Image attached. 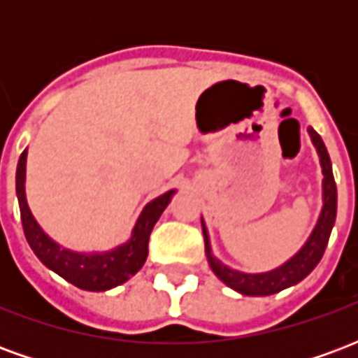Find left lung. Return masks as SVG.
I'll return each mask as SVG.
<instances>
[{"label": "left lung", "instance_id": "left-lung-1", "mask_svg": "<svg viewBox=\"0 0 358 358\" xmlns=\"http://www.w3.org/2000/svg\"><path fill=\"white\" fill-rule=\"evenodd\" d=\"M308 136L315 143L318 157H320V164H322V213L318 217L315 230L308 236L307 243L295 253V255L284 263L278 268L270 270V272H263V274H245L240 270L228 268L226 264H222L218 259L213 257L210 253V243H209V234L203 224V238H205V255L209 261L210 268L217 274L228 287H232L238 293L243 295H251V297H263V295H272L289 287V285L299 284L303 278H307L315 266L320 263L328 240H330L331 228L336 222V210H338V189H336V180L331 174V163L330 155L326 151L322 138L316 134V130L308 128Z\"/></svg>", "mask_w": 358, "mask_h": 358}]
</instances>
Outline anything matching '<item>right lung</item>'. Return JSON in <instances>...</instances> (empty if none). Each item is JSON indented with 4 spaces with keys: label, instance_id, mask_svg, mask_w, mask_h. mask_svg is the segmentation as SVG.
<instances>
[{
    "label": "right lung",
    "instance_id": "1",
    "mask_svg": "<svg viewBox=\"0 0 358 358\" xmlns=\"http://www.w3.org/2000/svg\"><path fill=\"white\" fill-rule=\"evenodd\" d=\"M24 174H27V149L20 153L17 164V197H19L20 220L28 245L48 268L57 272L66 282L86 292H105L110 287H117L124 284L128 278L134 276L143 266L148 259L151 230L174 195V189H171L145 205V209L141 210L140 218L134 226L132 238L124 245L107 253H74L71 249L57 245L38 226L36 218L28 209L27 195H24Z\"/></svg>",
    "mask_w": 358,
    "mask_h": 358
}]
</instances>
